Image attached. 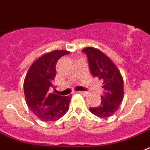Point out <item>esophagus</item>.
I'll return each instance as SVG.
<instances>
[{
  "instance_id": "obj_1",
  "label": "esophagus",
  "mask_w": 150,
  "mask_h": 150,
  "mask_svg": "<svg viewBox=\"0 0 150 150\" xmlns=\"http://www.w3.org/2000/svg\"><path fill=\"white\" fill-rule=\"evenodd\" d=\"M78 93H81V94L84 95V96H86V95L88 94V92L87 91H79Z\"/></svg>"
}]
</instances>
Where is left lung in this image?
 <instances>
[{
  "label": "left lung",
  "instance_id": "8db88e82",
  "mask_svg": "<svg viewBox=\"0 0 150 150\" xmlns=\"http://www.w3.org/2000/svg\"><path fill=\"white\" fill-rule=\"evenodd\" d=\"M87 56L88 67L93 77L103 81L101 103L89 111L99 117H109L118 110L124 96V82L118 69L100 50L88 47L82 50Z\"/></svg>",
  "mask_w": 150,
  "mask_h": 150
}]
</instances>
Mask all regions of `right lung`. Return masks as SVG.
<instances>
[{"instance_id": "1", "label": "right lung", "mask_w": 150, "mask_h": 150, "mask_svg": "<svg viewBox=\"0 0 150 150\" xmlns=\"http://www.w3.org/2000/svg\"><path fill=\"white\" fill-rule=\"evenodd\" d=\"M69 52L55 50L45 54L32 64L24 81V93L29 109L44 121L58 120L69 109L71 95L57 93L52 84L56 76V64L59 59ZM52 88L54 91H50Z\"/></svg>"}]
</instances>
